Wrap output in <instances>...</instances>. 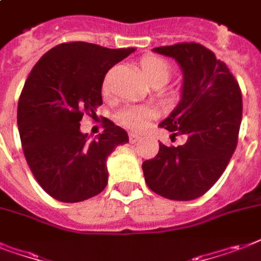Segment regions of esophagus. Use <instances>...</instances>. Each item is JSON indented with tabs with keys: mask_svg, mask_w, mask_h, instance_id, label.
<instances>
[{
	"mask_svg": "<svg viewBox=\"0 0 261 261\" xmlns=\"http://www.w3.org/2000/svg\"><path fill=\"white\" fill-rule=\"evenodd\" d=\"M139 139H140V136L136 135V133H129V142L130 143H136Z\"/></svg>",
	"mask_w": 261,
	"mask_h": 261,
	"instance_id": "34e87169",
	"label": "esophagus"
}]
</instances>
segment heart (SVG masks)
I'll return each instance as SVG.
<instances>
[{
	"label": "heart",
	"instance_id": "heart-1",
	"mask_svg": "<svg viewBox=\"0 0 261 261\" xmlns=\"http://www.w3.org/2000/svg\"><path fill=\"white\" fill-rule=\"evenodd\" d=\"M139 68L142 72L143 78L148 84L150 82H160L165 84L170 77V66L165 59L155 56V55H148L140 60ZM152 111L147 107H133V109L123 110L118 115L121 123L125 126L132 129H142L146 126L148 121L151 119Z\"/></svg>",
	"mask_w": 261,
	"mask_h": 261
}]
</instances>
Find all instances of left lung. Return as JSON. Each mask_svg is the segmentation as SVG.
Segmentation results:
<instances>
[{
  "label": "left lung",
  "mask_w": 261,
  "mask_h": 261,
  "mask_svg": "<svg viewBox=\"0 0 261 261\" xmlns=\"http://www.w3.org/2000/svg\"><path fill=\"white\" fill-rule=\"evenodd\" d=\"M152 52L175 59L181 68L180 101L160 125L172 136H187V142L177 147L160 143L158 154L143 162V173L161 197L191 201L216 183L234 154L242 95L226 64L202 45L183 42Z\"/></svg>",
  "instance_id": "obj_1"
}]
</instances>
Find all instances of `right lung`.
Listing matches in <instances>:
<instances>
[{"instance_id": "right-lung-1", "label": "right lung", "mask_w": 261, "mask_h": 261, "mask_svg": "<svg viewBox=\"0 0 261 261\" xmlns=\"http://www.w3.org/2000/svg\"><path fill=\"white\" fill-rule=\"evenodd\" d=\"M135 52L88 42H67L37 62L17 105L21 147L35 180L60 202H81L107 186V158L129 142L128 133L106 119L95 139L82 133L84 114L103 103L107 71Z\"/></svg>"}]
</instances>
